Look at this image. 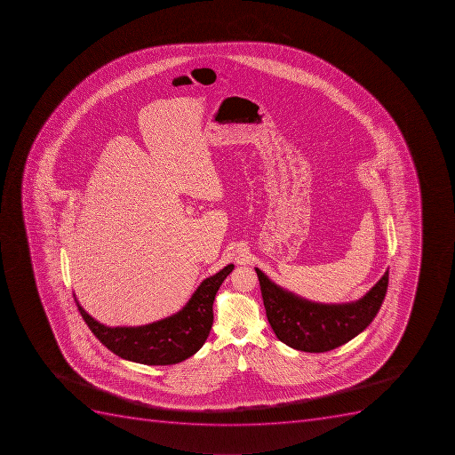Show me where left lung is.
I'll list each match as a JSON object with an SVG mask.
<instances>
[{"label":"left lung","mask_w":455,"mask_h":455,"mask_svg":"<svg viewBox=\"0 0 455 455\" xmlns=\"http://www.w3.org/2000/svg\"><path fill=\"white\" fill-rule=\"evenodd\" d=\"M267 317L283 343L301 352L324 353L340 347L371 324L385 299L389 271L357 301L321 304L298 297L272 283L255 267Z\"/></svg>","instance_id":"1"}]
</instances>
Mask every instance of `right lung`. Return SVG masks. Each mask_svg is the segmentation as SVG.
<instances>
[{
    "label": "right lung",
    "mask_w": 455,
    "mask_h": 455,
    "mask_svg": "<svg viewBox=\"0 0 455 455\" xmlns=\"http://www.w3.org/2000/svg\"><path fill=\"white\" fill-rule=\"evenodd\" d=\"M228 265L204 279L179 313L138 327H108L91 317L76 301L77 309L100 343L121 359L148 366H167L188 359L199 352L213 324V301L226 276Z\"/></svg>",
    "instance_id": "right-lung-1"
}]
</instances>
